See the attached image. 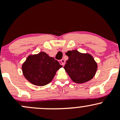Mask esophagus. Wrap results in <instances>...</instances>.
Listing matches in <instances>:
<instances>
[{"label":"esophagus","mask_w":120,"mask_h":120,"mask_svg":"<svg viewBox=\"0 0 120 120\" xmlns=\"http://www.w3.org/2000/svg\"><path fill=\"white\" fill-rule=\"evenodd\" d=\"M61 63H62V65H64L65 63V61L64 59H61Z\"/></svg>","instance_id":"34e87169"}]
</instances>
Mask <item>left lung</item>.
Wrapping results in <instances>:
<instances>
[{
    "instance_id": "left-lung-1",
    "label": "left lung",
    "mask_w": 120,
    "mask_h": 120,
    "mask_svg": "<svg viewBox=\"0 0 120 120\" xmlns=\"http://www.w3.org/2000/svg\"><path fill=\"white\" fill-rule=\"evenodd\" d=\"M66 55L69 59L64 68L73 82L85 83L94 77L98 65L91 55L81 53L74 49L68 51Z\"/></svg>"
}]
</instances>
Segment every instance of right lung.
<instances>
[{
    "instance_id": "obj_1",
    "label": "right lung",
    "mask_w": 120,
    "mask_h": 120,
    "mask_svg": "<svg viewBox=\"0 0 120 120\" xmlns=\"http://www.w3.org/2000/svg\"><path fill=\"white\" fill-rule=\"evenodd\" d=\"M63 66L45 52L29 55L22 65V71L27 81L34 85L43 86L52 80L57 71Z\"/></svg>"
}]
</instances>
